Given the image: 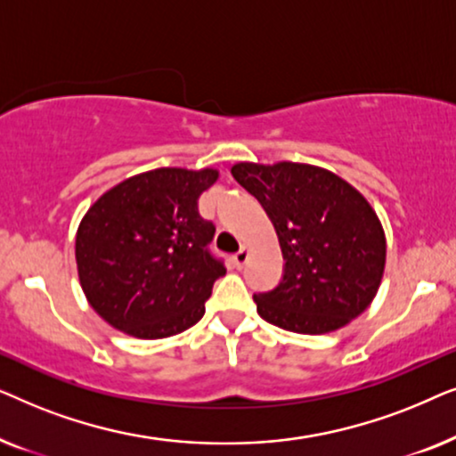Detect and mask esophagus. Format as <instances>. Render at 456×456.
Listing matches in <instances>:
<instances>
[{
	"label": "esophagus",
	"mask_w": 456,
	"mask_h": 456,
	"mask_svg": "<svg viewBox=\"0 0 456 456\" xmlns=\"http://www.w3.org/2000/svg\"><path fill=\"white\" fill-rule=\"evenodd\" d=\"M247 259H248V251H247V247H242L239 253H234V257H232V261H234V267H240L247 264Z\"/></svg>",
	"instance_id": "1"
}]
</instances>
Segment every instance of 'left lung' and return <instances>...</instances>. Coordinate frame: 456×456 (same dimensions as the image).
Returning a JSON list of instances; mask_svg holds the SVG:
<instances>
[{"label": "left lung", "instance_id": "8db88e82", "mask_svg": "<svg viewBox=\"0 0 456 456\" xmlns=\"http://www.w3.org/2000/svg\"><path fill=\"white\" fill-rule=\"evenodd\" d=\"M276 228L284 273L253 295L257 314L297 334L334 332L370 307L382 282L386 236L376 211L346 180L295 161L232 166Z\"/></svg>", "mask_w": 456, "mask_h": 456}]
</instances>
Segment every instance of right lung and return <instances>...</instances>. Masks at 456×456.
Segmentation results:
<instances>
[{
    "mask_svg": "<svg viewBox=\"0 0 456 456\" xmlns=\"http://www.w3.org/2000/svg\"><path fill=\"white\" fill-rule=\"evenodd\" d=\"M216 180L211 167H158L91 205L77 232L78 278L110 326L153 340L201 320L214 282L226 273L209 251L214 222L197 203Z\"/></svg>",
    "mask_w": 456,
    "mask_h": 456,
    "instance_id": "obj_1",
    "label": "right lung"
}]
</instances>
